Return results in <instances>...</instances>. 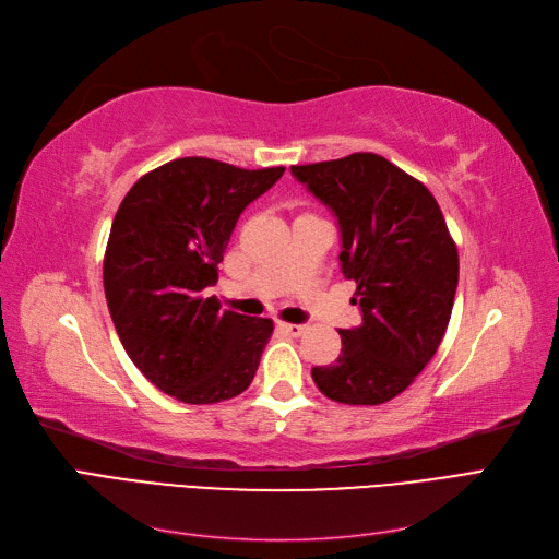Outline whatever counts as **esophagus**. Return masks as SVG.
<instances>
[{"instance_id": "1", "label": "esophagus", "mask_w": 559, "mask_h": 559, "mask_svg": "<svg viewBox=\"0 0 559 559\" xmlns=\"http://www.w3.org/2000/svg\"><path fill=\"white\" fill-rule=\"evenodd\" d=\"M280 329H282L286 335H294V337H298V335H302V333L308 331L306 324H280Z\"/></svg>"}]
</instances>
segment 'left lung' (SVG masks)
<instances>
[{"mask_svg": "<svg viewBox=\"0 0 559 559\" xmlns=\"http://www.w3.org/2000/svg\"><path fill=\"white\" fill-rule=\"evenodd\" d=\"M294 177L335 214L341 267L357 282L361 324L341 329L343 349L312 380L331 401H392L441 345L460 277L445 218L425 183L378 154L294 165Z\"/></svg>", "mask_w": 559, "mask_h": 559, "instance_id": "left-lung-1", "label": "left lung"}]
</instances>
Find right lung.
Here are the masks:
<instances>
[{"label":"right lung","instance_id":"add662e5","mask_svg":"<svg viewBox=\"0 0 559 559\" xmlns=\"http://www.w3.org/2000/svg\"><path fill=\"white\" fill-rule=\"evenodd\" d=\"M282 175L177 158L138 179L114 216L103 275L116 333L142 376L181 403L233 399L257 376L273 321L202 292L245 207Z\"/></svg>","mask_w":559,"mask_h":559}]
</instances>
